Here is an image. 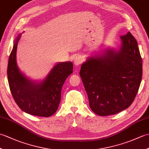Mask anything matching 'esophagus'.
Masks as SVG:
<instances>
[{"mask_svg":"<svg viewBox=\"0 0 149 149\" xmlns=\"http://www.w3.org/2000/svg\"><path fill=\"white\" fill-rule=\"evenodd\" d=\"M83 58H81V56H77L75 57V58L74 59V65L75 66H78L79 65L81 64L82 62H83Z\"/></svg>","mask_w":149,"mask_h":149,"instance_id":"1","label":"esophagus"}]
</instances>
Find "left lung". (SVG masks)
<instances>
[{"label": "left lung", "instance_id": "left-lung-1", "mask_svg": "<svg viewBox=\"0 0 149 149\" xmlns=\"http://www.w3.org/2000/svg\"><path fill=\"white\" fill-rule=\"evenodd\" d=\"M118 50L107 49L90 57L79 72L91 109L100 116L115 115L131 105L142 78V59L130 32L120 36Z\"/></svg>", "mask_w": 149, "mask_h": 149}]
</instances>
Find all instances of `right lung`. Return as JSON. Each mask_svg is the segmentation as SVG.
Here are the masks:
<instances>
[{
  "label": "right lung",
  "instance_id": "obj_1",
  "mask_svg": "<svg viewBox=\"0 0 149 149\" xmlns=\"http://www.w3.org/2000/svg\"><path fill=\"white\" fill-rule=\"evenodd\" d=\"M20 36L21 34L15 41L8 65V83L13 97L24 112L35 116H50L58 108L62 87L73 72V63H58L40 83L29 80L19 70L16 61Z\"/></svg>",
  "mask_w": 149,
  "mask_h": 149
}]
</instances>
